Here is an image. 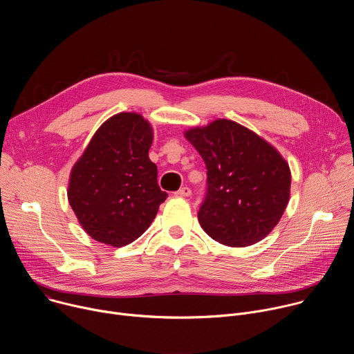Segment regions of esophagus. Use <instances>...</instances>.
<instances>
[{
    "label": "esophagus",
    "instance_id": "34e87169",
    "mask_svg": "<svg viewBox=\"0 0 354 354\" xmlns=\"http://www.w3.org/2000/svg\"><path fill=\"white\" fill-rule=\"evenodd\" d=\"M192 194V190L189 187H180L178 192H175V196L179 197H189Z\"/></svg>",
    "mask_w": 354,
    "mask_h": 354
}]
</instances>
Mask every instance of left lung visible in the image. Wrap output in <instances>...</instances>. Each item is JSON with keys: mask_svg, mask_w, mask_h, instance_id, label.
Wrapping results in <instances>:
<instances>
[{"mask_svg": "<svg viewBox=\"0 0 354 354\" xmlns=\"http://www.w3.org/2000/svg\"><path fill=\"white\" fill-rule=\"evenodd\" d=\"M207 168L198 223L214 241L254 245L280 221L290 200L291 172L279 151L236 122L217 119L185 131Z\"/></svg>", "mask_w": 354, "mask_h": 354, "instance_id": "left-lung-1", "label": "left lung"}]
</instances>
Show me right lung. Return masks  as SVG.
<instances>
[{"label":"right lung","instance_id":"add662e5","mask_svg":"<svg viewBox=\"0 0 354 354\" xmlns=\"http://www.w3.org/2000/svg\"><path fill=\"white\" fill-rule=\"evenodd\" d=\"M153 127L138 113L109 118L70 174L68 201L84 231L97 242L124 246L144 234L168 197L148 158Z\"/></svg>","mask_w":354,"mask_h":354}]
</instances>
